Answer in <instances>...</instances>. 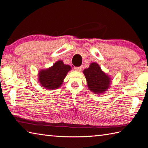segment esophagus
<instances>
[{"mask_svg":"<svg viewBox=\"0 0 148 148\" xmlns=\"http://www.w3.org/2000/svg\"><path fill=\"white\" fill-rule=\"evenodd\" d=\"M82 69V66L74 67V70H75V71H78V72H79L80 71H81Z\"/></svg>","mask_w":148,"mask_h":148,"instance_id":"esophagus-1","label":"esophagus"}]
</instances>
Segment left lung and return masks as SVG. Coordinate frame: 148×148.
<instances>
[{
	"mask_svg": "<svg viewBox=\"0 0 148 148\" xmlns=\"http://www.w3.org/2000/svg\"><path fill=\"white\" fill-rule=\"evenodd\" d=\"M87 87L95 95L103 94L109 88L111 77L102 71L98 63H91L88 68L83 70Z\"/></svg>",
	"mask_w": 148,
	"mask_h": 148,
	"instance_id": "8db88e82",
	"label": "left lung"
}]
</instances>
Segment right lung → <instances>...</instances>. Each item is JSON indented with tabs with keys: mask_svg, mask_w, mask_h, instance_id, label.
<instances>
[{
	"mask_svg": "<svg viewBox=\"0 0 148 148\" xmlns=\"http://www.w3.org/2000/svg\"><path fill=\"white\" fill-rule=\"evenodd\" d=\"M72 69L71 66L59 60L47 69H42L38 73V82L42 87L52 90L60 88L63 84L66 74Z\"/></svg>",
	"mask_w": 148,
	"mask_h": 148,
	"instance_id": "right-lung-1",
	"label": "right lung"
}]
</instances>
